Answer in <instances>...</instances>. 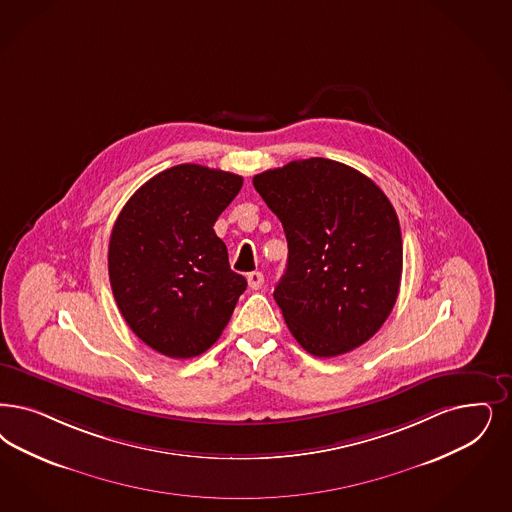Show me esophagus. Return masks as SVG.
<instances>
[{"instance_id": "34e87169", "label": "esophagus", "mask_w": 512, "mask_h": 512, "mask_svg": "<svg viewBox=\"0 0 512 512\" xmlns=\"http://www.w3.org/2000/svg\"><path fill=\"white\" fill-rule=\"evenodd\" d=\"M247 283H249V287L251 289H261L263 287V283H265V276L261 274V272H249L247 274Z\"/></svg>"}]
</instances>
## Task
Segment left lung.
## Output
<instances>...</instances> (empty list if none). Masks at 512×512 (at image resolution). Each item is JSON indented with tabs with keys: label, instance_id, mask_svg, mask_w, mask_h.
Returning a JSON list of instances; mask_svg holds the SVG:
<instances>
[{
	"label": "left lung",
	"instance_id": "1",
	"mask_svg": "<svg viewBox=\"0 0 512 512\" xmlns=\"http://www.w3.org/2000/svg\"><path fill=\"white\" fill-rule=\"evenodd\" d=\"M282 221L289 257L274 299L300 346L335 357L365 344L399 295L403 238L382 189L336 160H293L253 177Z\"/></svg>",
	"mask_w": 512,
	"mask_h": 512
}]
</instances>
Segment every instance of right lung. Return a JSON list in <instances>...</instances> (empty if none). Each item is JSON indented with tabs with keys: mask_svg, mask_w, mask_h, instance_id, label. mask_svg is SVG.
<instances>
[{
	"mask_svg": "<svg viewBox=\"0 0 512 512\" xmlns=\"http://www.w3.org/2000/svg\"><path fill=\"white\" fill-rule=\"evenodd\" d=\"M244 179L179 164L143 183L109 238V282L134 335L155 352L189 359L212 348L246 291L230 270L217 217Z\"/></svg>",
	"mask_w": 512,
	"mask_h": 512,
	"instance_id": "obj_1",
	"label": "right lung"
}]
</instances>
